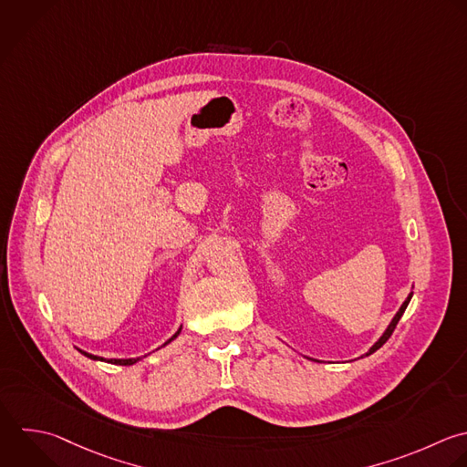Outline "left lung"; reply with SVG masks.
<instances>
[{"instance_id": "1", "label": "left lung", "mask_w": 467, "mask_h": 467, "mask_svg": "<svg viewBox=\"0 0 467 467\" xmlns=\"http://www.w3.org/2000/svg\"><path fill=\"white\" fill-rule=\"evenodd\" d=\"M410 297H412V292H410V294H409V296H407V299H405V301H403V305H401V306H400V310H398V312H396V316H394V317H392V321H390V323H389V327H387V328H385V332H383V334H381V336H379V339H378V341H376V343H374V345H372V347H370V348H368V352H367V354H365V356H368V354H372V352H376V350H378V348H379V347H381V345H383V343H385V341H387V339H389V337H390V334H392V332H394V328H396V325H398V321H400V317H401V316H403V312H405V308H407V305H409V301H410Z\"/></svg>"}]
</instances>
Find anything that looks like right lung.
Instances as JSON below:
<instances>
[{
  "instance_id": "obj_1",
  "label": "right lung",
  "mask_w": 467,
  "mask_h": 467,
  "mask_svg": "<svg viewBox=\"0 0 467 467\" xmlns=\"http://www.w3.org/2000/svg\"><path fill=\"white\" fill-rule=\"evenodd\" d=\"M182 328V327H181ZM181 328L164 343V345H168V343H171L179 334H181ZM162 345V347H164ZM80 350V348H78ZM84 356H88V358H91V359H97V361H108V363H113V365H133V363H137L139 359H142V358H128V359H115V358H111V359H106V358H100V356H95V354H89V352H84V350H80Z\"/></svg>"
}]
</instances>
